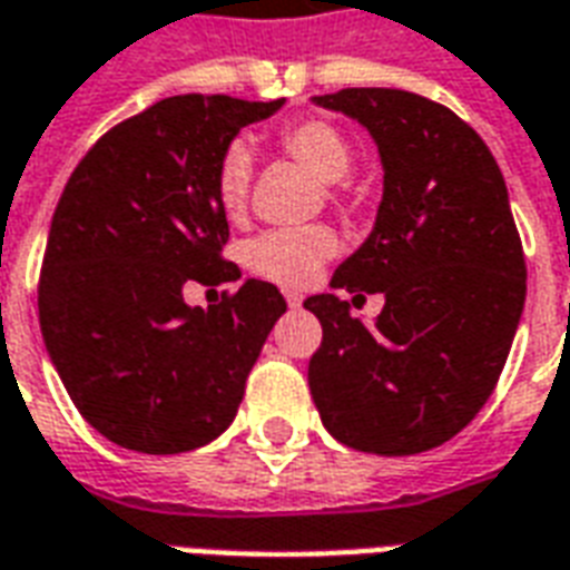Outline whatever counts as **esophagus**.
Listing matches in <instances>:
<instances>
[{"label": "esophagus", "mask_w": 570, "mask_h": 570, "mask_svg": "<svg viewBox=\"0 0 570 570\" xmlns=\"http://www.w3.org/2000/svg\"><path fill=\"white\" fill-rule=\"evenodd\" d=\"M286 305L289 308H302V293H286Z\"/></svg>", "instance_id": "obj_1"}]
</instances>
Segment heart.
<instances>
[{
    "instance_id": "b5f03b06",
    "label": "heart",
    "mask_w": 570,
    "mask_h": 570,
    "mask_svg": "<svg viewBox=\"0 0 570 570\" xmlns=\"http://www.w3.org/2000/svg\"><path fill=\"white\" fill-rule=\"evenodd\" d=\"M281 146L293 155L308 174L326 186L342 183L351 174L354 149L333 121L305 118L281 130ZM249 174L253 158L244 142H232L216 164V198L225 216H240L247 210ZM338 240L326 225H302V228H274L262 232L244 247V262L253 274L281 286H308L321 274L323 262L333 259Z\"/></svg>"
}]
</instances>
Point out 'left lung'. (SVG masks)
Listing matches in <instances>:
<instances>
[{
    "label": "left lung",
    "instance_id": "8db88e82",
    "mask_svg": "<svg viewBox=\"0 0 570 570\" xmlns=\"http://www.w3.org/2000/svg\"><path fill=\"white\" fill-rule=\"evenodd\" d=\"M311 104L370 130L384 170L370 237L330 281L382 293L384 308L366 326L335 293L305 298L323 326L308 363L314 406L357 452H428L485 406L522 317L525 256L507 183L476 130L428 97L345 88Z\"/></svg>",
    "mask_w": 570,
    "mask_h": 570
}]
</instances>
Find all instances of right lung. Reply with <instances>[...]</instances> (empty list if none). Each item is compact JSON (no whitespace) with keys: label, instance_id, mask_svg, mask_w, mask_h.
Wrapping results in <instances>:
<instances>
[{"label":"right lung","instance_id":"1","mask_svg":"<svg viewBox=\"0 0 570 570\" xmlns=\"http://www.w3.org/2000/svg\"><path fill=\"white\" fill-rule=\"evenodd\" d=\"M281 106L158 100L104 134L60 195L39 281L42 338L76 409L121 449L179 454L216 440L286 311L256 277L207 308L183 298L186 284L240 277L219 256L216 164L240 128Z\"/></svg>","mask_w":570,"mask_h":570}]
</instances>
